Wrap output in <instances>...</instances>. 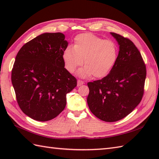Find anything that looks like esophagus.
Here are the masks:
<instances>
[{
  "instance_id": "obj_1",
  "label": "esophagus",
  "mask_w": 159,
  "mask_h": 159,
  "mask_svg": "<svg viewBox=\"0 0 159 159\" xmlns=\"http://www.w3.org/2000/svg\"><path fill=\"white\" fill-rule=\"evenodd\" d=\"M83 83H84V82L83 81V80H77V85L78 86H80V85H83Z\"/></svg>"
}]
</instances>
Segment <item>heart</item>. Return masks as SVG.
Wrapping results in <instances>:
<instances>
[{
  "instance_id": "heart-1",
  "label": "heart",
  "mask_w": 159,
  "mask_h": 159,
  "mask_svg": "<svg viewBox=\"0 0 159 159\" xmlns=\"http://www.w3.org/2000/svg\"><path fill=\"white\" fill-rule=\"evenodd\" d=\"M117 47L112 40L104 39L92 33H82L75 37L74 46L63 50L62 59L67 72H74L78 67L86 65L79 71V75H93L102 78L107 75L116 63Z\"/></svg>"
}]
</instances>
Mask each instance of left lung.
<instances>
[{"label": "left lung", "instance_id": "8db88e82", "mask_svg": "<svg viewBox=\"0 0 159 159\" xmlns=\"http://www.w3.org/2000/svg\"><path fill=\"white\" fill-rule=\"evenodd\" d=\"M111 34L120 45L116 63L107 76L87 83L90 111L107 122L123 119L140 103L146 77V64L134 43L116 33Z\"/></svg>", "mask_w": 159, "mask_h": 159}]
</instances>
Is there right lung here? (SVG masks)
<instances>
[{
	"instance_id": "right-lung-1",
	"label": "right lung",
	"mask_w": 159,
	"mask_h": 159,
	"mask_svg": "<svg viewBox=\"0 0 159 159\" xmlns=\"http://www.w3.org/2000/svg\"><path fill=\"white\" fill-rule=\"evenodd\" d=\"M68 43L61 33H46L20 49L11 70L18 105L32 119L46 121L62 112L66 94L77 80L64 67L63 50Z\"/></svg>"
}]
</instances>
